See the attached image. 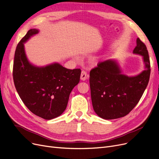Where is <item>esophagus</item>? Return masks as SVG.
Segmentation results:
<instances>
[{
    "label": "esophagus",
    "instance_id": "34e87169",
    "mask_svg": "<svg viewBox=\"0 0 159 159\" xmlns=\"http://www.w3.org/2000/svg\"><path fill=\"white\" fill-rule=\"evenodd\" d=\"M89 78L88 75L86 73V71H82L81 73V75H80V79L82 81H85L86 79H88Z\"/></svg>",
    "mask_w": 159,
    "mask_h": 159
}]
</instances>
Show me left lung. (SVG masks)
<instances>
[{"instance_id": "8db88e82", "label": "left lung", "mask_w": 159, "mask_h": 159, "mask_svg": "<svg viewBox=\"0 0 159 159\" xmlns=\"http://www.w3.org/2000/svg\"><path fill=\"white\" fill-rule=\"evenodd\" d=\"M134 54L143 57L145 70L136 75L123 74L117 60L101 61L90 71L91 98L94 111L104 119L125 116L136 106L150 78V60L147 47L138 38Z\"/></svg>"}]
</instances>
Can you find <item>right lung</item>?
Instances as JSON below:
<instances>
[{"label":"right lung","mask_w":159,"mask_h":159,"mask_svg":"<svg viewBox=\"0 0 159 159\" xmlns=\"http://www.w3.org/2000/svg\"><path fill=\"white\" fill-rule=\"evenodd\" d=\"M39 32L33 28L16 46L13 64V80L23 103L32 113L46 120L60 116L66 110L72 89L78 85L80 69H67L54 62L36 66L28 60L25 43Z\"/></svg>","instance_id":"obj_1"}]
</instances>
